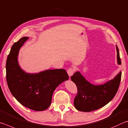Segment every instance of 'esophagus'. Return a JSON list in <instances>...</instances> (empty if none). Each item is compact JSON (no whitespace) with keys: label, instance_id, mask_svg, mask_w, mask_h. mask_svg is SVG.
Returning a JSON list of instances; mask_svg holds the SVG:
<instances>
[{"label":"esophagus","instance_id":"1","mask_svg":"<svg viewBox=\"0 0 128 128\" xmlns=\"http://www.w3.org/2000/svg\"><path fill=\"white\" fill-rule=\"evenodd\" d=\"M74 71H75L74 68H69L68 70V71H67V72H68V74L69 76L70 77L74 74Z\"/></svg>","mask_w":128,"mask_h":128}]
</instances>
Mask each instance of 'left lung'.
Returning <instances> with one entry per match:
<instances>
[{
	"label": "left lung",
	"mask_w": 128,
	"mask_h": 128,
	"mask_svg": "<svg viewBox=\"0 0 128 128\" xmlns=\"http://www.w3.org/2000/svg\"><path fill=\"white\" fill-rule=\"evenodd\" d=\"M117 62L122 64L119 50L116 46ZM122 72L114 79L101 85H94L86 79L79 71H76L71 77V80L76 84L78 94L74 99V106L78 111L90 112L102 108L115 97L119 87Z\"/></svg>",
	"instance_id": "8db88e82"
}]
</instances>
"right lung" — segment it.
<instances>
[{"label":"right lung","instance_id":"obj_1","mask_svg":"<svg viewBox=\"0 0 128 128\" xmlns=\"http://www.w3.org/2000/svg\"><path fill=\"white\" fill-rule=\"evenodd\" d=\"M28 37H23L11 48L6 59V78L12 94L24 107L34 111H44L51 104L56 88L68 79L64 69L46 70L39 73L26 72L20 66L18 56Z\"/></svg>","mask_w":128,"mask_h":128}]
</instances>
